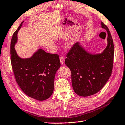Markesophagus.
<instances>
[{"label": "esophagus", "instance_id": "1", "mask_svg": "<svg viewBox=\"0 0 125 125\" xmlns=\"http://www.w3.org/2000/svg\"><path fill=\"white\" fill-rule=\"evenodd\" d=\"M60 62L62 64H63L65 62V58L63 56H61L60 58Z\"/></svg>", "mask_w": 125, "mask_h": 125}]
</instances>
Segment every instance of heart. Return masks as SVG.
Segmentation results:
<instances>
[{
    "instance_id": "heart-1",
    "label": "heart",
    "mask_w": 125,
    "mask_h": 125,
    "mask_svg": "<svg viewBox=\"0 0 125 125\" xmlns=\"http://www.w3.org/2000/svg\"><path fill=\"white\" fill-rule=\"evenodd\" d=\"M70 44H73V43H72V42H71V43H70Z\"/></svg>"
}]
</instances>
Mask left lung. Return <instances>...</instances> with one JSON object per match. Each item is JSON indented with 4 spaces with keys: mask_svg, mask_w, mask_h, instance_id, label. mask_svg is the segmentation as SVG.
I'll return each mask as SVG.
<instances>
[{
    "mask_svg": "<svg viewBox=\"0 0 125 125\" xmlns=\"http://www.w3.org/2000/svg\"><path fill=\"white\" fill-rule=\"evenodd\" d=\"M101 26L107 32V45L101 53H89L77 42L66 55L65 62L71 72L73 90L80 96L87 97L98 93L111 75L114 45L108 27L102 22Z\"/></svg>",
    "mask_w": 125,
    "mask_h": 125,
    "instance_id": "left-lung-1",
    "label": "left lung"
}]
</instances>
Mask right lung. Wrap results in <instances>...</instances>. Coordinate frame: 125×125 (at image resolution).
Returning <instances> with one entry per match:
<instances>
[{"mask_svg":"<svg viewBox=\"0 0 125 125\" xmlns=\"http://www.w3.org/2000/svg\"><path fill=\"white\" fill-rule=\"evenodd\" d=\"M23 22L13 34L10 42V61L17 83L27 96L38 101L49 98L53 92L55 73L60 67L59 55L40 49L29 58H21L14 48L18 32Z\"/></svg>","mask_w":125,"mask_h":125,"instance_id":"add662e5","label":"right lung"}]
</instances>
